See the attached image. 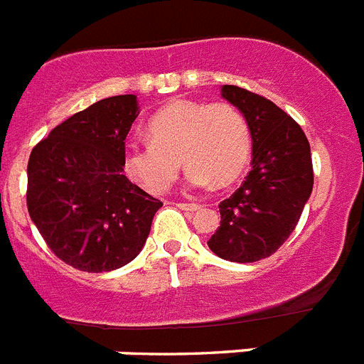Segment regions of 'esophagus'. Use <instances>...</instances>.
Wrapping results in <instances>:
<instances>
[{
    "instance_id": "esophagus-1",
    "label": "esophagus",
    "mask_w": 364,
    "mask_h": 364,
    "mask_svg": "<svg viewBox=\"0 0 364 364\" xmlns=\"http://www.w3.org/2000/svg\"><path fill=\"white\" fill-rule=\"evenodd\" d=\"M178 208L182 211H198V210H200V205H198V204H186V202H180Z\"/></svg>"
}]
</instances>
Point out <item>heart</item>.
Here are the masks:
<instances>
[{"instance_id": "heart-1", "label": "heart", "mask_w": 364, "mask_h": 364, "mask_svg": "<svg viewBox=\"0 0 364 364\" xmlns=\"http://www.w3.org/2000/svg\"><path fill=\"white\" fill-rule=\"evenodd\" d=\"M147 133V140L125 147L124 166L151 193L171 188L180 160L189 167V188L231 184L244 171L252 149L247 120L228 102H173L151 118Z\"/></svg>"}]
</instances>
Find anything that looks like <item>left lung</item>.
<instances>
[{
  "mask_svg": "<svg viewBox=\"0 0 364 364\" xmlns=\"http://www.w3.org/2000/svg\"><path fill=\"white\" fill-rule=\"evenodd\" d=\"M222 98L239 109L252 133V171L218 204L220 226L208 246L230 262H257L291 235L314 189L310 144L301 125L281 107L237 85Z\"/></svg>",
  "mask_w": 364,
  "mask_h": 364,
  "instance_id": "obj_1",
  "label": "left lung"
}]
</instances>
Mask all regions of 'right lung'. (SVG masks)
Returning a JSON list of instances; mask_svg holds the SVG:
<instances>
[{
    "label": "right lung",
    "instance_id": "right-lung-1",
    "mask_svg": "<svg viewBox=\"0 0 364 364\" xmlns=\"http://www.w3.org/2000/svg\"><path fill=\"white\" fill-rule=\"evenodd\" d=\"M136 96H111L56 125L31 153L27 208L58 259L89 273L125 266L142 252L162 208L124 175Z\"/></svg>",
    "mask_w": 364,
    "mask_h": 364
}]
</instances>
